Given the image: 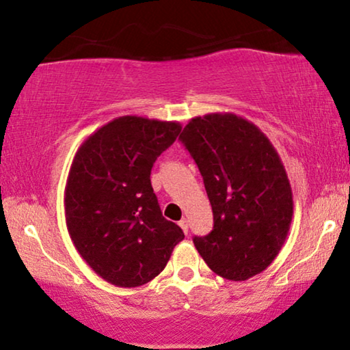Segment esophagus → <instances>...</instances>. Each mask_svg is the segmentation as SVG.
<instances>
[{
	"label": "esophagus",
	"mask_w": 350,
	"mask_h": 350,
	"mask_svg": "<svg viewBox=\"0 0 350 350\" xmlns=\"http://www.w3.org/2000/svg\"><path fill=\"white\" fill-rule=\"evenodd\" d=\"M180 228L181 229H183V232L185 234H188V219H186V218H183V219H180Z\"/></svg>",
	"instance_id": "esophagus-1"
}]
</instances>
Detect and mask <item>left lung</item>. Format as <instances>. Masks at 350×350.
<instances>
[{
	"mask_svg": "<svg viewBox=\"0 0 350 350\" xmlns=\"http://www.w3.org/2000/svg\"><path fill=\"white\" fill-rule=\"evenodd\" d=\"M180 140L199 167L213 229L193 239L215 274L241 282L279 255L293 217V194L280 156L255 124L232 113L193 118Z\"/></svg>",
	"mask_w": 350,
	"mask_h": 350,
	"instance_id": "left-lung-1",
	"label": "left lung"
}]
</instances>
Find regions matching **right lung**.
<instances>
[{"label": "right lung", "instance_id": "right-lung-1", "mask_svg": "<svg viewBox=\"0 0 350 350\" xmlns=\"http://www.w3.org/2000/svg\"><path fill=\"white\" fill-rule=\"evenodd\" d=\"M180 131L175 121L121 116L76 151L65 186L66 228L83 260L109 284H148L185 239L162 217L150 178Z\"/></svg>", "mask_w": 350, "mask_h": 350}]
</instances>
